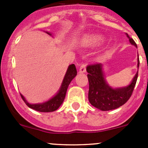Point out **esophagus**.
<instances>
[{
  "label": "esophagus",
  "mask_w": 148,
  "mask_h": 148,
  "mask_svg": "<svg viewBox=\"0 0 148 148\" xmlns=\"http://www.w3.org/2000/svg\"><path fill=\"white\" fill-rule=\"evenodd\" d=\"M86 72V66L84 64H82L81 66V67L79 68V73L83 74V73Z\"/></svg>",
  "instance_id": "1"
}]
</instances>
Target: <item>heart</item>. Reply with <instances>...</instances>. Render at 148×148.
<instances>
[{
    "label": "heart",
    "mask_w": 148,
    "mask_h": 148,
    "mask_svg": "<svg viewBox=\"0 0 148 148\" xmlns=\"http://www.w3.org/2000/svg\"><path fill=\"white\" fill-rule=\"evenodd\" d=\"M104 37L97 34H89L86 35L82 39V45L86 47H95L99 46L104 41Z\"/></svg>",
    "instance_id": "1"
}]
</instances>
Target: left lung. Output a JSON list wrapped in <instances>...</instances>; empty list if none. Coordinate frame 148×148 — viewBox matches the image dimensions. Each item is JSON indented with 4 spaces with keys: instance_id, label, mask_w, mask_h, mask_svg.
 <instances>
[{
    "instance_id": "left-lung-1",
    "label": "left lung",
    "mask_w": 148,
    "mask_h": 148,
    "mask_svg": "<svg viewBox=\"0 0 148 148\" xmlns=\"http://www.w3.org/2000/svg\"><path fill=\"white\" fill-rule=\"evenodd\" d=\"M125 34L129 38L130 43L138 48L134 40L127 34ZM139 64L140 62L138 55V69ZM103 66L102 64H97L86 67L89 85L88 98L92 106L102 111H109L118 108L127 102L135 88L138 71L127 86L113 88L106 81Z\"/></svg>"
}]
</instances>
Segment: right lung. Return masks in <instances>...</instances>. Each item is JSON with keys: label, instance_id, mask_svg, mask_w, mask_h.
Instances as JSON below:
<instances>
[{"label": "right lung", "instance_id": "obj_1", "mask_svg": "<svg viewBox=\"0 0 148 148\" xmlns=\"http://www.w3.org/2000/svg\"><path fill=\"white\" fill-rule=\"evenodd\" d=\"M46 33L49 35L52 36L51 33L47 32V31H46ZM77 71L75 65L71 64L69 66L58 92L53 97H51L49 100L46 101V102L38 103V104H31V103L27 102L26 98L21 94V96L22 99L24 101V102L26 104V105L28 107H30V108L33 109V110L41 112H53L57 110L62 105V103H63L69 85L71 83V82L72 81L73 79L77 76Z\"/></svg>", "mask_w": 148, "mask_h": 148}]
</instances>
